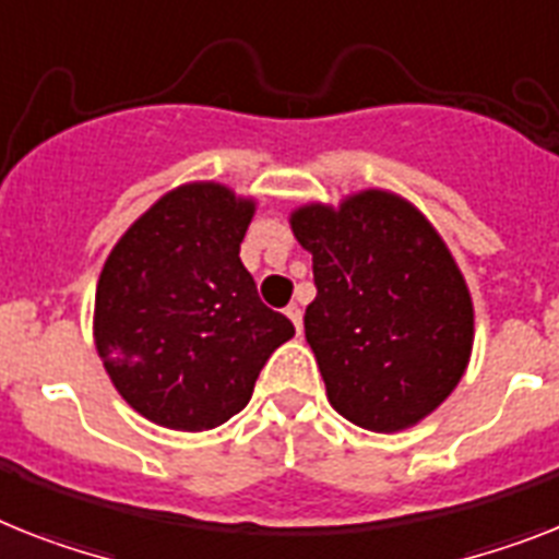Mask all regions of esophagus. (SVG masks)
Here are the masks:
<instances>
[{
  "label": "esophagus",
  "mask_w": 559,
  "mask_h": 559,
  "mask_svg": "<svg viewBox=\"0 0 559 559\" xmlns=\"http://www.w3.org/2000/svg\"><path fill=\"white\" fill-rule=\"evenodd\" d=\"M285 313H288V320L294 322V329H297V334H299V331H302V308H299L297 302H294V306L285 308Z\"/></svg>",
  "instance_id": "obj_1"
}]
</instances>
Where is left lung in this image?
<instances>
[{"instance_id": "1", "label": "left lung", "mask_w": 559, "mask_h": 559, "mask_svg": "<svg viewBox=\"0 0 559 559\" xmlns=\"http://www.w3.org/2000/svg\"><path fill=\"white\" fill-rule=\"evenodd\" d=\"M290 230L313 257L306 340L334 412L377 435L417 426L463 380L474 345L472 294L449 246L380 188L297 207Z\"/></svg>"}]
</instances>
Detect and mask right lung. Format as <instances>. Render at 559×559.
I'll use <instances>...</instances> for the list:
<instances>
[{
  "mask_svg": "<svg viewBox=\"0 0 559 559\" xmlns=\"http://www.w3.org/2000/svg\"><path fill=\"white\" fill-rule=\"evenodd\" d=\"M257 202L188 182L124 230L96 283L94 343L133 412L207 431L248 405L271 354L294 336L239 260Z\"/></svg>",
  "mask_w": 559,
  "mask_h": 559,
  "instance_id": "right-lung-1",
  "label": "right lung"
}]
</instances>
